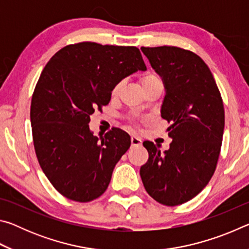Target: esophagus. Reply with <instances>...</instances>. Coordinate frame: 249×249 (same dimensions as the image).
<instances>
[{"mask_svg": "<svg viewBox=\"0 0 249 249\" xmlns=\"http://www.w3.org/2000/svg\"><path fill=\"white\" fill-rule=\"evenodd\" d=\"M130 142H132V146H141L142 145V140L137 136H132L130 138Z\"/></svg>", "mask_w": 249, "mask_h": 249, "instance_id": "34e87169", "label": "esophagus"}]
</instances>
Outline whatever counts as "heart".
Returning a JSON list of instances; mask_svg holds the SVG:
<instances>
[{
  "mask_svg": "<svg viewBox=\"0 0 249 249\" xmlns=\"http://www.w3.org/2000/svg\"><path fill=\"white\" fill-rule=\"evenodd\" d=\"M156 81H160V79H159L158 75L155 74V73H148V74L144 75V77L141 79V83H142V88L148 86V84H150V83L156 82ZM121 88H122V83H117L116 86L114 87V89H113V94L115 95V94L119 93Z\"/></svg>",
  "mask_w": 249,
  "mask_h": 249,
  "instance_id": "1",
  "label": "heart"
}]
</instances>
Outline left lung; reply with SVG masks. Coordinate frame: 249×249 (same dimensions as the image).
Returning a JSON list of instances; mask_svg holds the SVG:
<instances>
[{
	"label": "left lung",
	"mask_w": 249,
	"mask_h": 249,
	"mask_svg": "<svg viewBox=\"0 0 249 249\" xmlns=\"http://www.w3.org/2000/svg\"><path fill=\"white\" fill-rule=\"evenodd\" d=\"M162 79L161 117L172 142L160 151L142 142L149 158L141 168L148 195L168 206L182 204L203 190L215 171L224 132V107L213 74L196 54L174 46L142 47Z\"/></svg>",
	"instance_id": "obj_1"
}]
</instances>
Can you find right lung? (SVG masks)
<instances>
[{"mask_svg":"<svg viewBox=\"0 0 249 249\" xmlns=\"http://www.w3.org/2000/svg\"><path fill=\"white\" fill-rule=\"evenodd\" d=\"M138 70H146L138 48L91 41L66 46L46 65L33 93L31 124L39 165L60 195L89 202L107 189L130 137L116 127L94 136L90 116Z\"/></svg>","mask_w":249,"mask_h":249,"instance_id":"right-lung-1","label":"right lung"}]
</instances>
